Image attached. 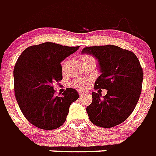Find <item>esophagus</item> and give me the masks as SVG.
Here are the masks:
<instances>
[{"mask_svg":"<svg viewBox=\"0 0 156 156\" xmlns=\"http://www.w3.org/2000/svg\"><path fill=\"white\" fill-rule=\"evenodd\" d=\"M78 92H79V94L80 97H82V96H83V95H85V94H87V91H84V90H80Z\"/></svg>","mask_w":156,"mask_h":156,"instance_id":"1","label":"esophagus"}]
</instances>
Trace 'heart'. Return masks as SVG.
Instances as JSON below:
<instances>
[{
	"label": "heart",
	"instance_id": "b5f03b06",
	"mask_svg": "<svg viewBox=\"0 0 156 156\" xmlns=\"http://www.w3.org/2000/svg\"><path fill=\"white\" fill-rule=\"evenodd\" d=\"M90 56L85 55L82 58V59L86 58H89ZM66 63H67V61H65L62 64V67L65 68L66 66ZM71 85L73 87H75L78 88V89H85V88L87 87L88 86V83L85 80L83 79H80V80H74L73 82H72Z\"/></svg>",
	"mask_w": 156,
	"mask_h": 156
}]
</instances>
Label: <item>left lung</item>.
<instances>
[{"label":"left lung","mask_w":156,"mask_h":156,"mask_svg":"<svg viewBox=\"0 0 156 156\" xmlns=\"http://www.w3.org/2000/svg\"><path fill=\"white\" fill-rule=\"evenodd\" d=\"M90 54L98 60L101 73L94 83V89H105L102 97L100 92H92V102L87 112L92 123L110 128L124 122L140 98L143 81V69L138 58L130 51L115 45L87 47L82 54Z\"/></svg>","instance_id":"obj_1"}]
</instances>
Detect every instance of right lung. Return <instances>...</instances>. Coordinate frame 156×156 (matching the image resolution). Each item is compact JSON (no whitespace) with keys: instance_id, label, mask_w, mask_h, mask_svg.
Masks as SVG:
<instances>
[{"instance_id":"1","label":"right lung","mask_w":156,"mask_h":156,"mask_svg":"<svg viewBox=\"0 0 156 156\" xmlns=\"http://www.w3.org/2000/svg\"><path fill=\"white\" fill-rule=\"evenodd\" d=\"M79 48L45 42L29 47L18 58L14 68L16 98L24 116L37 127L48 130L60 127L70 105L79 98L73 88L55 95L52 86L62 80L61 62Z\"/></svg>"}]
</instances>
